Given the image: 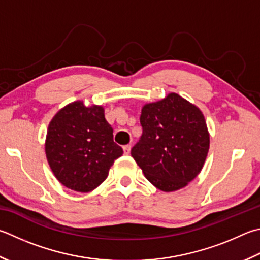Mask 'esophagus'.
<instances>
[{
  "mask_svg": "<svg viewBox=\"0 0 260 260\" xmlns=\"http://www.w3.org/2000/svg\"><path fill=\"white\" fill-rule=\"evenodd\" d=\"M131 149H132V146L129 144L122 146V150H124V153L125 154H129L131 153Z\"/></svg>",
  "mask_w": 260,
  "mask_h": 260,
  "instance_id": "34e87169",
  "label": "esophagus"
}]
</instances>
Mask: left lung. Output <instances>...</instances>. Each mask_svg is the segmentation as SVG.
Masks as SVG:
<instances>
[{
	"mask_svg": "<svg viewBox=\"0 0 260 260\" xmlns=\"http://www.w3.org/2000/svg\"><path fill=\"white\" fill-rule=\"evenodd\" d=\"M143 133L131 153L146 179L159 190L186 186L204 167L209 150L205 117L176 93L142 108Z\"/></svg>",
	"mask_w": 260,
	"mask_h": 260,
	"instance_id": "left-lung-1",
	"label": "left lung"
}]
</instances>
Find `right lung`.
<instances>
[{"instance_id": "add662e5", "label": "right lung", "mask_w": 260, "mask_h": 260, "mask_svg": "<svg viewBox=\"0 0 260 260\" xmlns=\"http://www.w3.org/2000/svg\"><path fill=\"white\" fill-rule=\"evenodd\" d=\"M45 153L56 179L70 190L89 192L105 181L122 149L101 106L75 101L56 112L49 124Z\"/></svg>"}]
</instances>
